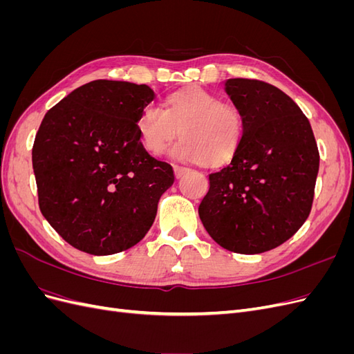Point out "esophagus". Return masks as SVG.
I'll return each instance as SVG.
<instances>
[{"instance_id":"34e87169","label":"esophagus","mask_w":354,"mask_h":354,"mask_svg":"<svg viewBox=\"0 0 354 354\" xmlns=\"http://www.w3.org/2000/svg\"><path fill=\"white\" fill-rule=\"evenodd\" d=\"M189 171V168H186V167H181V165H174V174H176V177L177 178H180L181 176H183L185 173H187Z\"/></svg>"}]
</instances>
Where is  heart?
Masks as SVG:
<instances>
[{
  "instance_id": "obj_1",
  "label": "heart",
  "mask_w": 354,
  "mask_h": 354,
  "mask_svg": "<svg viewBox=\"0 0 354 354\" xmlns=\"http://www.w3.org/2000/svg\"><path fill=\"white\" fill-rule=\"evenodd\" d=\"M142 146L153 156L173 147L174 158L187 162L218 165L229 160L241 143L243 120L241 112L202 88H189L167 97V109L158 103L145 106L137 118Z\"/></svg>"
}]
</instances>
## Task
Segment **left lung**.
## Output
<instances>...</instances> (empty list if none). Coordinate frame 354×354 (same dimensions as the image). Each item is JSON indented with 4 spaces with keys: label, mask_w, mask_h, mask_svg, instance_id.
Returning a JSON list of instances; mask_svg holds the SVG:
<instances>
[{
    "label": "left lung",
    "mask_w": 354,
    "mask_h": 354,
    "mask_svg": "<svg viewBox=\"0 0 354 354\" xmlns=\"http://www.w3.org/2000/svg\"><path fill=\"white\" fill-rule=\"evenodd\" d=\"M224 85L243 133L230 164L209 174L199 217L223 248L260 254L282 245L307 220L319 151L307 116L283 91L259 80Z\"/></svg>",
    "instance_id": "obj_1"
}]
</instances>
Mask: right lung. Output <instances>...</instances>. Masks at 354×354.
I'll list each match as a JSON object with an SVG mask.
<instances>
[{"instance_id": "obj_1", "label": "right lung", "mask_w": 354, "mask_h": 354, "mask_svg": "<svg viewBox=\"0 0 354 354\" xmlns=\"http://www.w3.org/2000/svg\"><path fill=\"white\" fill-rule=\"evenodd\" d=\"M151 87L95 80L46 113L32 147L42 216L73 248L111 255L140 242L174 169L146 152L137 118Z\"/></svg>"}]
</instances>
